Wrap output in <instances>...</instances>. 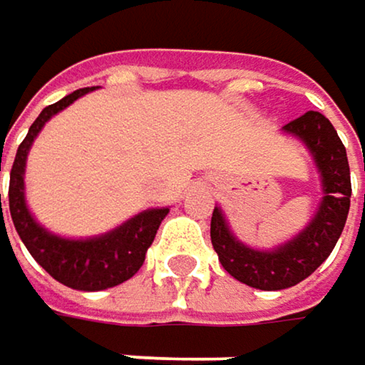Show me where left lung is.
<instances>
[{
  "instance_id": "8db88e82",
  "label": "left lung",
  "mask_w": 365,
  "mask_h": 365,
  "mask_svg": "<svg viewBox=\"0 0 365 365\" xmlns=\"http://www.w3.org/2000/svg\"><path fill=\"white\" fill-rule=\"evenodd\" d=\"M284 131L307 144L322 171L324 198L309 227L288 245L265 252L240 245L219 209L211 217V242L219 263L230 276L259 290H282L309 278L339 242L351 205L347 152L332 123L322 113L309 110L286 123Z\"/></svg>"
}]
</instances>
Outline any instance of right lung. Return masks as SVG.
Masks as SVG:
<instances>
[{"label": "right lung", "mask_w": 365, "mask_h": 365, "mask_svg": "<svg viewBox=\"0 0 365 365\" xmlns=\"http://www.w3.org/2000/svg\"><path fill=\"white\" fill-rule=\"evenodd\" d=\"M87 91H91V87H83L68 93L60 102L46 106L41 115L35 118L26 138L18 146L16 158L10 171L8 202H10V215L18 236L33 255V259L60 284L75 290L93 292V290L113 288L138 274V269L146 259V250L156 236V230L165 215L169 213V209L144 211L129 219L127 223H123L120 227H116L115 232L91 240H64L51 236L50 232L37 225V221L31 217L24 205V180H22L29 148L51 116L66 108L68 104H73Z\"/></svg>", "instance_id": "obj_1"}]
</instances>
